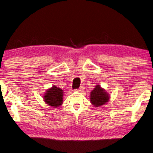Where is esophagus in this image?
I'll return each mask as SVG.
<instances>
[{
	"mask_svg": "<svg viewBox=\"0 0 153 153\" xmlns=\"http://www.w3.org/2000/svg\"><path fill=\"white\" fill-rule=\"evenodd\" d=\"M84 86H83V85H82V86H80V87L79 88V89H78V90H77V91H81L82 90H83V89H84Z\"/></svg>",
	"mask_w": 153,
	"mask_h": 153,
	"instance_id": "1",
	"label": "esophagus"
}]
</instances>
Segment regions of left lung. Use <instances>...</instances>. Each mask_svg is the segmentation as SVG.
Instances as JSON below:
<instances>
[{
	"instance_id": "left-lung-1",
	"label": "left lung",
	"mask_w": 153,
	"mask_h": 153,
	"mask_svg": "<svg viewBox=\"0 0 153 153\" xmlns=\"http://www.w3.org/2000/svg\"><path fill=\"white\" fill-rule=\"evenodd\" d=\"M90 94L91 102L96 107L100 106L105 104L109 100L108 94L100 88V85H97Z\"/></svg>"
}]
</instances>
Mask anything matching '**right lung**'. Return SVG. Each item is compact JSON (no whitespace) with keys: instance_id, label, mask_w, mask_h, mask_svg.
Listing matches in <instances>:
<instances>
[{"instance_id":"1","label":"right lung","mask_w":153,"mask_h":153,"mask_svg":"<svg viewBox=\"0 0 153 153\" xmlns=\"http://www.w3.org/2000/svg\"><path fill=\"white\" fill-rule=\"evenodd\" d=\"M63 90L61 88L53 86L51 89L47 91L44 96V100L47 104L53 107L57 108L62 105L63 102Z\"/></svg>"}]
</instances>
